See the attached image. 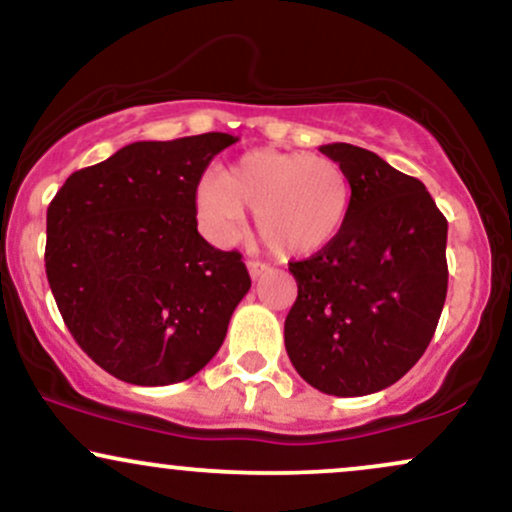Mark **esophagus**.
Returning a JSON list of instances; mask_svg holds the SVG:
<instances>
[{
    "label": "esophagus",
    "instance_id": "1",
    "mask_svg": "<svg viewBox=\"0 0 512 512\" xmlns=\"http://www.w3.org/2000/svg\"><path fill=\"white\" fill-rule=\"evenodd\" d=\"M264 269H267V264H262V262H257V260H248V272H250L252 279H257V276H260Z\"/></svg>",
    "mask_w": 512,
    "mask_h": 512
}]
</instances>
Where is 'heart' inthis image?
<instances>
[{
    "label": "heart",
    "mask_w": 512,
    "mask_h": 512,
    "mask_svg": "<svg viewBox=\"0 0 512 512\" xmlns=\"http://www.w3.org/2000/svg\"><path fill=\"white\" fill-rule=\"evenodd\" d=\"M354 202L349 173L332 158L257 149L226 175L199 182L197 211L219 243H231L255 209V228L276 255L310 257L342 236Z\"/></svg>",
    "instance_id": "b5f03b06"
}]
</instances>
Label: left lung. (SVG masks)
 Listing matches in <instances>:
<instances>
[{
    "label": "left lung",
    "instance_id": "1",
    "mask_svg": "<svg viewBox=\"0 0 512 512\" xmlns=\"http://www.w3.org/2000/svg\"><path fill=\"white\" fill-rule=\"evenodd\" d=\"M354 202L330 248L289 262L298 298L284 322L293 368L315 390L363 397L424 356L448 293V221L424 182L354 144L320 146Z\"/></svg>",
    "mask_w": 512,
    "mask_h": 512
}]
</instances>
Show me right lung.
Listing matches in <instances>:
<instances>
[{"instance_id":"obj_1","label":"right lung","mask_w":512,"mask_h":512,"mask_svg":"<svg viewBox=\"0 0 512 512\" xmlns=\"http://www.w3.org/2000/svg\"><path fill=\"white\" fill-rule=\"evenodd\" d=\"M238 139L134 142L76 170L48 207L45 272L76 344L132 385L199 373L250 291L240 252L197 231V185Z\"/></svg>"}]
</instances>
